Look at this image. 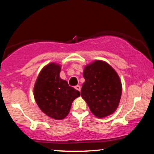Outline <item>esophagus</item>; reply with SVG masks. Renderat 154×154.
Masks as SVG:
<instances>
[{
	"mask_svg": "<svg viewBox=\"0 0 154 154\" xmlns=\"http://www.w3.org/2000/svg\"><path fill=\"white\" fill-rule=\"evenodd\" d=\"M75 89H77V90H78V91H80V90H81V87L79 85H77V86H75Z\"/></svg>",
	"mask_w": 154,
	"mask_h": 154,
	"instance_id": "1",
	"label": "esophagus"
}]
</instances>
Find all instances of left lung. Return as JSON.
I'll return each instance as SVG.
<instances>
[{
  "label": "left lung",
  "instance_id": "8db88e82",
  "mask_svg": "<svg viewBox=\"0 0 154 154\" xmlns=\"http://www.w3.org/2000/svg\"><path fill=\"white\" fill-rule=\"evenodd\" d=\"M85 82L81 96L98 118L112 113L118 108L122 94V85L116 72L109 65L97 60L88 65L83 73Z\"/></svg>",
  "mask_w": 154,
  "mask_h": 154
}]
</instances>
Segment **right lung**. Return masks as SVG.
Returning a JSON list of instances; mask_svg holds the SVG:
<instances>
[{"instance_id":"1","label":"right lung","mask_w":154,"mask_h":154,"mask_svg":"<svg viewBox=\"0 0 154 154\" xmlns=\"http://www.w3.org/2000/svg\"><path fill=\"white\" fill-rule=\"evenodd\" d=\"M60 72L58 65H48L40 72L34 89V98L40 109L56 120L65 118L74 99L80 96L79 91L60 79Z\"/></svg>"}]
</instances>
